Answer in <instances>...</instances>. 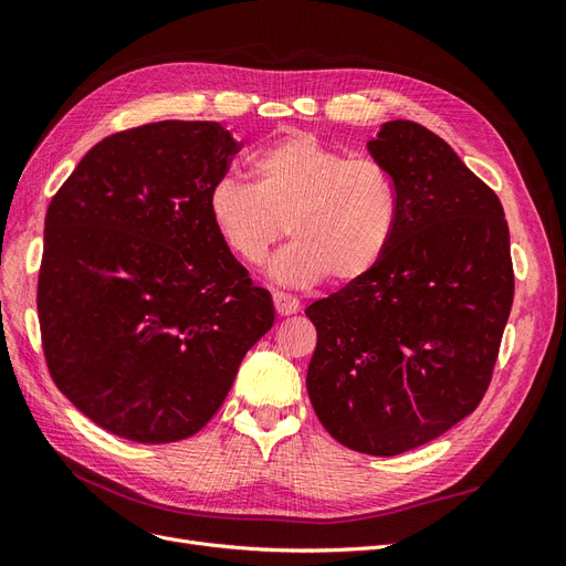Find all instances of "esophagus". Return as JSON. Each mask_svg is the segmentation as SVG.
<instances>
[{
  "instance_id": "obj_1",
  "label": "esophagus",
  "mask_w": 566,
  "mask_h": 566,
  "mask_svg": "<svg viewBox=\"0 0 566 566\" xmlns=\"http://www.w3.org/2000/svg\"><path fill=\"white\" fill-rule=\"evenodd\" d=\"M273 306H276V312L281 316H290V314H297L300 312V300L287 295V293H273Z\"/></svg>"
}]
</instances>
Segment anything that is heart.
Masks as SVG:
<instances>
[{"instance_id":"heart-1","label":"heart","mask_w":566,"mask_h":566,"mask_svg":"<svg viewBox=\"0 0 566 566\" xmlns=\"http://www.w3.org/2000/svg\"><path fill=\"white\" fill-rule=\"evenodd\" d=\"M252 186L221 179L208 212L221 243L241 264L256 266L287 233L269 273L287 285L361 281L397 231L399 196L387 169L349 158L314 134L295 132L262 148L250 163Z\"/></svg>"}]
</instances>
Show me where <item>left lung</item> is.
<instances>
[{
  "mask_svg": "<svg viewBox=\"0 0 566 566\" xmlns=\"http://www.w3.org/2000/svg\"><path fill=\"white\" fill-rule=\"evenodd\" d=\"M368 150L397 186V231L361 281L306 306V391L342 447L399 455L484 399L515 273L499 196L441 136L391 119Z\"/></svg>",
  "mask_w": 566,
  "mask_h": 566,
  "instance_id": "left-lung-1",
  "label": "left lung"
}]
</instances>
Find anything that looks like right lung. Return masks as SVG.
<instances>
[{
    "label": "right lung",
    "instance_id": "1",
    "mask_svg": "<svg viewBox=\"0 0 566 566\" xmlns=\"http://www.w3.org/2000/svg\"><path fill=\"white\" fill-rule=\"evenodd\" d=\"M238 150L219 123L125 129L49 202L38 281L46 368L115 437L167 443L202 430L273 325L269 290L252 285L208 212Z\"/></svg>",
    "mask_w": 566,
    "mask_h": 566
}]
</instances>
